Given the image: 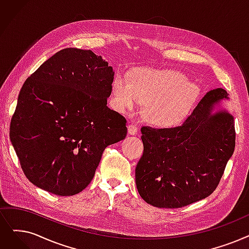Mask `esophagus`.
Returning <instances> with one entry per match:
<instances>
[{"label": "esophagus", "instance_id": "obj_1", "mask_svg": "<svg viewBox=\"0 0 249 249\" xmlns=\"http://www.w3.org/2000/svg\"><path fill=\"white\" fill-rule=\"evenodd\" d=\"M128 133L130 135H136L137 134V127L135 125H128Z\"/></svg>", "mask_w": 249, "mask_h": 249}]
</instances>
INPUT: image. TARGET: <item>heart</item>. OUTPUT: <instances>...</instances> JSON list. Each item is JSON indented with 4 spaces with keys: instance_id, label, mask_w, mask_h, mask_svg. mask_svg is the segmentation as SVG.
Wrapping results in <instances>:
<instances>
[{
    "instance_id": "1",
    "label": "heart",
    "mask_w": 249,
    "mask_h": 249,
    "mask_svg": "<svg viewBox=\"0 0 249 249\" xmlns=\"http://www.w3.org/2000/svg\"><path fill=\"white\" fill-rule=\"evenodd\" d=\"M196 94V85L180 72L145 69L136 71L131 79L118 73L112 84L111 104L115 111L125 114L144 103L150 123L171 127L184 119Z\"/></svg>"
}]
</instances>
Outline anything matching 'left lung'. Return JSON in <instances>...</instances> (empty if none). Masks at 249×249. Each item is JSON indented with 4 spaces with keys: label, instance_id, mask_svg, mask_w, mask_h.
<instances>
[{
    "label": "left lung",
    "instance_id": "obj_1",
    "mask_svg": "<svg viewBox=\"0 0 249 249\" xmlns=\"http://www.w3.org/2000/svg\"><path fill=\"white\" fill-rule=\"evenodd\" d=\"M226 100L225 89L210 90L181 126L142 128L143 155L135 182L144 201L177 209L217 188L235 148L234 117L222 107Z\"/></svg>",
    "mask_w": 249,
    "mask_h": 249
}]
</instances>
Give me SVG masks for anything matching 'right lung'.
<instances>
[{"instance_id": "right-lung-1", "label": "right lung", "mask_w": 249, "mask_h": 249, "mask_svg": "<svg viewBox=\"0 0 249 249\" xmlns=\"http://www.w3.org/2000/svg\"><path fill=\"white\" fill-rule=\"evenodd\" d=\"M114 74L102 56L68 48L26 79L10 139L32 184L61 196L81 192L105 148L126 137V119L107 106Z\"/></svg>"}]
</instances>
